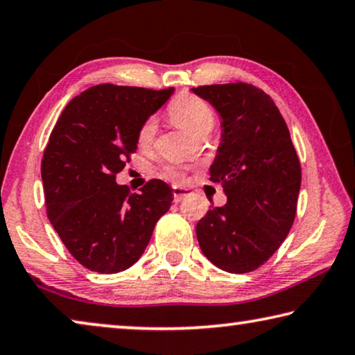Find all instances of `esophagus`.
<instances>
[{
    "label": "esophagus",
    "mask_w": 355,
    "mask_h": 355,
    "mask_svg": "<svg viewBox=\"0 0 355 355\" xmlns=\"http://www.w3.org/2000/svg\"><path fill=\"white\" fill-rule=\"evenodd\" d=\"M190 195V190L189 189H184V187H179V185H174L173 187V198L174 202H181L185 196Z\"/></svg>",
    "instance_id": "1"
}]
</instances>
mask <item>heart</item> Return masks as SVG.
Returning <instances> with one entry per match:
<instances>
[{
    "instance_id": "obj_1",
    "label": "heart",
    "mask_w": 355,
    "mask_h": 355,
    "mask_svg": "<svg viewBox=\"0 0 355 355\" xmlns=\"http://www.w3.org/2000/svg\"><path fill=\"white\" fill-rule=\"evenodd\" d=\"M168 112H170L174 123L181 125L187 132L193 133V135H198L205 129H212L214 121H216V116H214V112L209 107V103L198 96L190 94V92H182V94H179L174 98ZM154 135L155 121L148 119L138 132V143L143 144V146L144 144H149L153 141ZM164 174L166 178L174 179V181L182 179V171L174 166H168Z\"/></svg>"
}]
</instances>
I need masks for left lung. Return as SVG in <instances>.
Instances as JSON below:
<instances>
[{
	"label": "left lung",
	"instance_id": "8db88e82",
	"mask_svg": "<svg viewBox=\"0 0 355 355\" xmlns=\"http://www.w3.org/2000/svg\"><path fill=\"white\" fill-rule=\"evenodd\" d=\"M222 118V141L211 165L226 205L196 223L201 252L218 269L247 274L274 254L294 223L300 162L275 102L242 83L191 88Z\"/></svg>",
	"mask_w": 355,
	"mask_h": 355
}]
</instances>
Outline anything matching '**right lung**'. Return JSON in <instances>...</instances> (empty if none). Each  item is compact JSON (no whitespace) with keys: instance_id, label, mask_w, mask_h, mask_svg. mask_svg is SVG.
<instances>
[{"instance_id":"right-lung-1","label":"right lung","mask_w":355,"mask_h":355,"mask_svg":"<svg viewBox=\"0 0 355 355\" xmlns=\"http://www.w3.org/2000/svg\"><path fill=\"white\" fill-rule=\"evenodd\" d=\"M135 86L97 85L67 103L44 150L46 217L69 253L86 269L116 274L144 253L173 189L153 179L139 193L116 184L138 132L171 97Z\"/></svg>"}]
</instances>
